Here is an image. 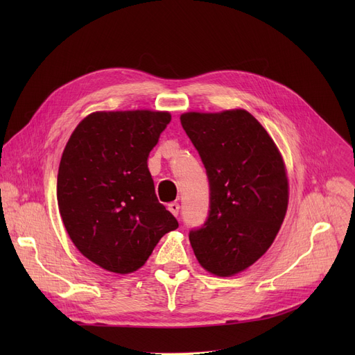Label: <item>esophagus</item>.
I'll return each mask as SVG.
<instances>
[{
  "mask_svg": "<svg viewBox=\"0 0 355 355\" xmlns=\"http://www.w3.org/2000/svg\"><path fill=\"white\" fill-rule=\"evenodd\" d=\"M168 210H170L175 217L178 216V211H180V204L178 202H170V204H168Z\"/></svg>",
  "mask_w": 355,
  "mask_h": 355,
  "instance_id": "esophagus-1",
  "label": "esophagus"
}]
</instances>
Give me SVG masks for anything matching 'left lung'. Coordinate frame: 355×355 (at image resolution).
<instances>
[{
	"label": "left lung",
	"mask_w": 355,
	"mask_h": 355,
	"mask_svg": "<svg viewBox=\"0 0 355 355\" xmlns=\"http://www.w3.org/2000/svg\"><path fill=\"white\" fill-rule=\"evenodd\" d=\"M206 168L207 220L189 234L200 265L218 276L245 270L273 243L288 209V177L273 139L243 109L180 118Z\"/></svg>",
	"instance_id": "8db88e82"
}]
</instances>
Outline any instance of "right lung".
Masks as SVG:
<instances>
[{
    "instance_id": "1",
    "label": "right lung",
    "mask_w": 355,
    "mask_h": 355,
    "mask_svg": "<svg viewBox=\"0 0 355 355\" xmlns=\"http://www.w3.org/2000/svg\"><path fill=\"white\" fill-rule=\"evenodd\" d=\"M170 121L168 112H95L64 148L58 175L63 225L79 252L109 272L138 270L178 227L146 164Z\"/></svg>"
}]
</instances>
